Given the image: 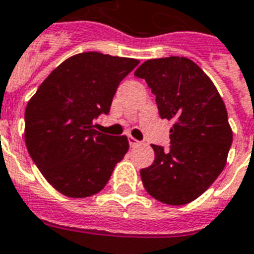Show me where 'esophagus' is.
Instances as JSON below:
<instances>
[{
    "instance_id": "1",
    "label": "esophagus",
    "mask_w": 254,
    "mask_h": 254,
    "mask_svg": "<svg viewBox=\"0 0 254 254\" xmlns=\"http://www.w3.org/2000/svg\"><path fill=\"white\" fill-rule=\"evenodd\" d=\"M127 141H129V145H130V147H136V145H138V143H140L138 140H136V138L132 137V136L127 137Z\"/></svg>"
}]
</instances>
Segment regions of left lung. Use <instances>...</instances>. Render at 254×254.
<instances>
[{
    "mask_svg": "<svg viewBox=\"0 0 254 254\" xmlns=\"http://www.w3.org/2000/svg\"><path fill=\"white\" fill-rule=\"evenodd\" d=\"M134 76L147 81L160 117L174 120L170 151L152 144L154 163L140 170L144 188L165 204H188L212 185L227 162L233 130L223 99L189 58L148 60Z\"/></svg>",
    "mask_w": 254,
    "mask_h": 254,
    "instance_id": "left-lung-1",
    "label": "left lung"
}]
</instances>
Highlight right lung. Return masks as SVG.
Instances as JSON below:
<instances>
[{
	"mask_svg": "<svg viewBox=\"0 0 254 254\" xmlns=\"http://www.w3.org/2000/svg\"><path fill=\"white\" fill-rule=\"evenodd\" d=\"M138 60L98 52L65 60L39 85L25 107L28 154L56 190L72 198L99 193L129 149L127 136L95 130L92 121L110 111L121 80Z\"/></svg>",
	"mask_w": 254,
	"mask_h": 254,
	"instance_id": "right-lung-1",
	"label": "right lung"
}]
</instances>
